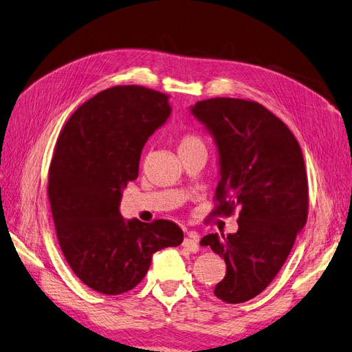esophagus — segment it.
I'll return each instance as SVG.
<instances>
[{
	"label": "esophagus",
	"instance_id": "obj_1",
	"mask_svg": "<svg viewBox=\"0 0 352 352\" xmlns=\"http://www.w3.org/2000/svg\"><path fill=\"white\" fill-rule=\"evenodd\" d=\"M184 247L188 248L189 251L197 252L198 251V233L189 232L188 236L184 239Z\"/></svg>",
	"mask_w": 352,
	"mask_h": 352
}]
</instances>
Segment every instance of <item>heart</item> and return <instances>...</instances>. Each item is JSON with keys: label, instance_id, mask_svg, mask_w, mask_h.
Instances as JSON below:
<instances>
[{"label": "heart", "instance_id": "1", "mask_svg": "<svg viewBox=\"0 0 352 352\" xmlns=\"http://www.w3.org/2000/svg\"><path fill=\"white\" fill-rule=\"evenodd\" d=\"M197 146H204V142H202L201 138L194 133H186L180 138L179 141V153L190 150V148H197Z\"/></svg>", "mask_w": 352, "mask_h": 352}]
</instances>
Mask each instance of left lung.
<instances>
[{"label":"left lung","mask_w":352,"mask_h":352,"mask_svg":"<svg viewBox=\"0 0 352 352\" xmlns=\"http://www.w3.org/2000/svg\"><path fill=\"white\" fill-rule=\"evenodd\" d=\"M190 111L219 148L220 182L210 217L241 208L236 233L201 239L226 263L214 295L228 304L245 302L272 283L307 221L301 146L279 117L251 100L210 98Z\"/></svg>","instance_id":"8db88e82"}]
</instances>
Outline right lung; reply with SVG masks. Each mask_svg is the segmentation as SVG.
I'll list each match as a JSON object with an SVG mask.
<instances>
[{"instance_id": "right-lung-1", "label": "right lung", "mask_w": 352, "mask_h": 352, "mask_svg": "<svg viewBox=\"0 0 352 352\" xmlns=\"http://www.w3.org/2000/svg\"><path fill=\"white\" fill-rule=\"evenodd\" d=\"M168 114V95L122 85L83 102L58 136L48 173L57 239L73 273L100 294L133 289L155 251L184 241L173 221H126L119 211L146 140Z\"/></svg>"}]
</instances>
